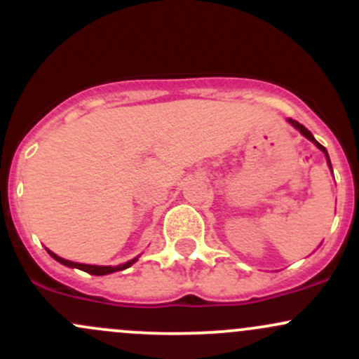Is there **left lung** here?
Masks as SVG:
<instances>
[{
	"label": "left lung",
	"instance_id": "obj_1",
	"mask_svg": "<svg viewBox=\"0 0 359 359\" xmlns=\"http://www.w3.org/2000/svg\"><path fill=\"white\" fill-rule=\"evenodd\" d=\"M287 121H289V123H291V125H292V126H294V128H298V130H299V132H302V133L304 135V137H306V138H308V140H311V142H313V144H315V145H317V147H318L320 150H322V152H323V154H325V157H327V163H329V165H330V159H329V154H327V150H325V147H323V145H320V144H318V142H317V140H315V138H313V135H311L310 132H308V130H306V128H304V126L302 125V123H298V121H296V119H291V118H289V119H287ZM330 168H332V165H330Z\"/></svg>",
	"mask_w": 359,
	"mask_h": 359
}]
</instances>
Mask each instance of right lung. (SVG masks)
Listing matches in <instances>:
<instances>
[{"label": "right lung", "mask_w": 359, "mask_h": 359, "mask_svg": "<svg viewBox=\"0 0 359 359\" xmlns=\"http://www.w3.org/2000/svg\"><path fill=\"white\" fill-rule=\"evenodd\" d=\"M48 253L51 255L55 260L60 262V264L67 265V267H75V269H80V271L87 272V273H92V276H106V273H113V272H118V271H125V269H128L130 265H133L135 262H137V258H133V260L126 262V264H121V265H116V267H111V265H107V267H104V265H87V264H76V262H70V260H65V258L55 255L53 252Z\"/></svg>", "instance_id": "add662e5"}]
</instances>
